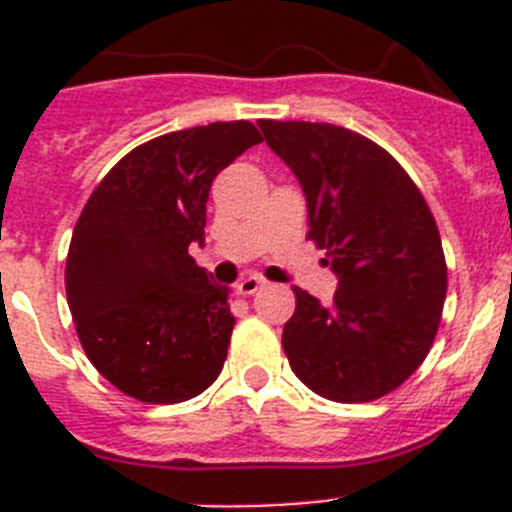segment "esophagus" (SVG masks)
<instances>
[{"mask_svg": "<svg viewBox=\"0 0 512 512\" xmlns=\"http://www.w3.org/2000/svg\"><path fill=\"white\" fill-rule=\"evenodd\" d=\"M266 284V279L256 277V274H248V277H243L241 282L235 284V289H238V295H256L261 287Z\"/></svg>", "mask_w": 512, "mask_h": 512, "instance_id": "obj_1", "label": "esophagus"}]
</instances>
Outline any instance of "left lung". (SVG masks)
I'll list each match as a JSON object with an SVG mask.
<instances>
[{
    "instance_id": "left-lung-1",
    "label": "left lung",
    "mask_w": 512,
    "mask_h": 512,
    "mask_svg": "<svg viewBox=\"0 0 512 512\" xmlns=\"http://www.w3.org/2000/svg\"><path fill=\"white\" fill-rule=\"evenodd\" d=\"M259 128L297 176L307 238L338 277L330 305L295 287L282 333L289 366L325 400L390 395L423 364L441 323L449 277L433 212L408 171L354 130L297 120Z\"/></svg>"
}]
</instances>
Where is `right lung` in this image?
Listing matches in <instances>:
<instances>
[{"mask_svg":"<svg viewBox=\"0 0 512 512\" xmlns=\"http://www.w3.org/2000/svg\"><path fill=\"white\" fill-rule=\"evenodd\" d=\"M261 143L253 122L158 135L122 156L84 205L66 256V300L89 361L120 392L174 405L223 372L235 318L189 256L205 241L212 179Z\"/></svg>","mask_w":512,"mask_h":512,"instance_id":"right-lung-1","label":"right lung"}]
</instances>
